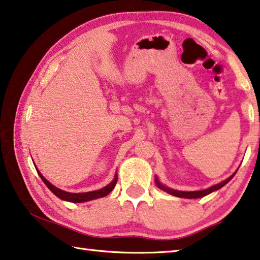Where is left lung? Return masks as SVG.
<instances>
[{
    "instance_id": "8db88e82",
    "label": "left lung",
    "mask_w": 260,
    "mask_h": 260,
    "mask_svg": "<svg viewBox=\"0 0 260 260\" xmlns=\"http://www.w3.org/2000/svg\"><path fill=\"white\" fill-rule=\"evenodd\" d=\"M235 174H236V172H235ZM235 174L230 176L228 179H225L224 182H221L220 184H216V185H214V186H211V187H208V188H206V189H203V191H192V192L177 191V189H172V188H169V187H167V186H164V185L160 184L157 179H156V184H157V186H158L160 189H163V191L170 193V194L175 196V197L187 198V199H196V198H203V197H205V196L209 194V193H212V192H214V191H216V189L221 188L222 186H224V185H225L226 183H228L230 179L233 178V177L235 176Z\"/></svg>"
}]
</instances>
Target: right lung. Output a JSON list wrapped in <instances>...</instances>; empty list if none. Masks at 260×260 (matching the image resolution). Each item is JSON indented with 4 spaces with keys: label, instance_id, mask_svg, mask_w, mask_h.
Masks as SVG:
<instances>
[{
    "label": "right lung",
    "instance_id": "right-lung-1",
    "mask_svg": "<svg viewBox=\"0 0 260 260\" xmlns=\"http://www.w3.org/2000/svg\"><path fill=\"white\" fill-rule=\"evenodd\" d=\"M37 171H38V170H37ZM38 174L40 176L41 180H43V182L45 183V185H46V186L49 189H51V191L54 193V194L57 198H60V199L66 200V201H69V203H84V201L98 199V198H103V197L108 196L109 193L114 188L115 184H117V180H118V177H117V175H115L114 179L108 185V186L98 189V191L85 192V193H71V192H66V191H62V189L55 187L54 185H52L51 183L48 182V180L45 179L44 176L41 175L39 171H38Z\"/></svg>",
    "mask_w": 260,
    "mask_h": 260
}]
</instances>
